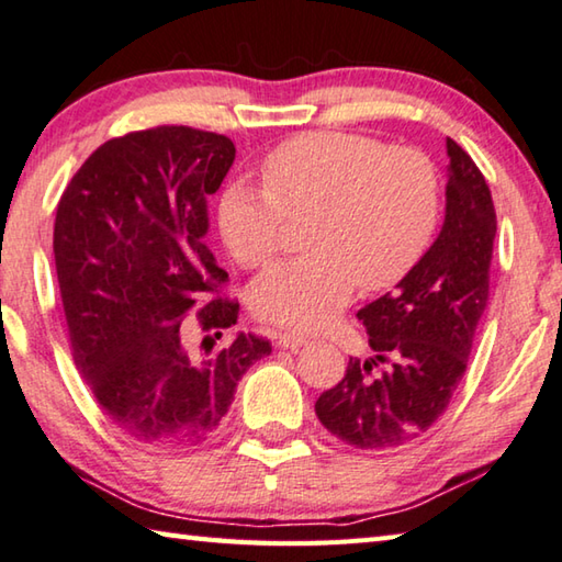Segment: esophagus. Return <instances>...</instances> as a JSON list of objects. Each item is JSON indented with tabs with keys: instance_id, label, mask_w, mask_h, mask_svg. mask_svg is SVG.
I'll return each instance as SVG.
<instances>
[{
	"instance_id": "obj_1",
	"label": "esophagus",
	"mask_w": 562,
	"mask_h": 562,
	"mask_svg": "<svg viewBox=\"0 0 562 562\" xmlns=\"http://www.w3.org/2000/svg\"><path fill=\"white\" fill-rule=\"evenodd\" d=\"M304 344H310V339H307V336H302V334L282 331V334L278 336V346H280V349H292V351H297V349H302Z\"/></svg>"
}]
</instances>
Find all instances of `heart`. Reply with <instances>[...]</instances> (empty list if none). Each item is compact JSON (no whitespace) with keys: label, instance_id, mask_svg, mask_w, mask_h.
I'll use <instances>...</instances> for the list:
<instances>
[{"label":"heart","instance_id":"1","mask_svg":"<svg viewBox=\"0 0 562 562\" xmlns=\"http://www.w3.org/2000/svg\"><path fill=\"white\" fill-rule=\"evenodd\" d=\"M262 183L236 181L218 231L243 268L268 265L292 221H307V258L272 265L250 288L265 322L316 329L351 302L356 284L385 290L420 260L440 216V177L423 151L310 132L262 161Z\"/></svg>","mask_w":562,"mask_h":562}]
</instances>
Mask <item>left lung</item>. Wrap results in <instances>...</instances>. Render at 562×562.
<instances>
[{
  "instance_id": "8db88e82",
  "label": "left lung",
  "mask_w": 562,
  "mask_h": 562,
  "mask_svg": "<svg viewBox=\"0 0 562 562\" xmlns=\"http://www.w3.org/2000/svg\"><path fill=\"white\" fill-rule=\"evenodd\" d=\"M447 157L440 236L393 292L356 314L373 359H351L344 379L314 405L326 430L356 450H391L430 430L462 381L486 310L496 238L492 191L450 137ZM381 362L384 371L375 372Z\"/></svg>"
}]
</instances>
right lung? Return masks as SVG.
<instances>
[{
    "mask_svg": "<svg viewBox=\"0 0 562 562\" xmlns=\"http://www.w3.org/2000/svg\"><path fill=\"white\" fill-rule=\"evenodd\" d=\"M236 159L226 135L161 125L108 139L64 191L54 258L74 361L130 440L191 447L226 417L238 381L272 351L236 334L238 302L209 297L228 272L206 246L209 196ZM189 321L203 352L180 341Z\"/></svg>",
    "mask_w": 562,
    "mask_h": 562,
    "instance_id": "obj_1",
    "label": "right lung"
}]
</instances>
